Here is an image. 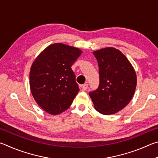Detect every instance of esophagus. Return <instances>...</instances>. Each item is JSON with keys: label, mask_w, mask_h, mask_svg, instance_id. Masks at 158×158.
Instances as JSON below:
<instances>
[{"label": "esophagus", "mask_w": 158, "mask_h": 158, "mask_svg": "<svg viewBox=\"0 0 158 158\" xmlns=\"http://www.w3.org/2000/svg\"><path fill=\"white\" fill-rule=\"evenodd\" d=\"M88 87H89V85H88L87 84H83L81 85V88H82L83 90H86L87 89H88Z\"/></svg>", "instance_id": "obj_1"}]
</instances>
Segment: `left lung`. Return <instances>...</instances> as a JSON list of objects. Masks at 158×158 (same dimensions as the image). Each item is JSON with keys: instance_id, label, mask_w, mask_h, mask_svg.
I'll list each match as a JSON object with an SVG mask.
<instances>
[{"instance_id": "1", "label": "left lung", "mask_w": 158, "mask_h": 158, "mask_svg": "<svg viewBox=\"0 0 158 158\" xmlns=\"http://www.w3.org/2000/svg\"><path fill=\"white\" fill-rule=\"evenodd\" d=\"M93 54L98 63L100 84L95 90L89 92L90 97L100 113H117L128 105L135 93V69L123 53L115 48H105Z\"/></svg>"}]
</instances>
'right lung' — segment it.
<instances>
[{
    "label": "right lung",
    "instance_id": "1",
    "mask_svg": "<svg viewBox=\"0 0 158 158\" xmlns=\"http://www.w3.org/2000/svg\"><path fill=\"white\" fill-rule=\"evenodd\" d=\"M81 54L78 48L62 43L47 47L36 58L30 71V87L35 100L47 113L68 109L79 89L71 67Z\"/></svg>",
    "mask_w": 158,
    "mask_h": 158
}]
</instances>
